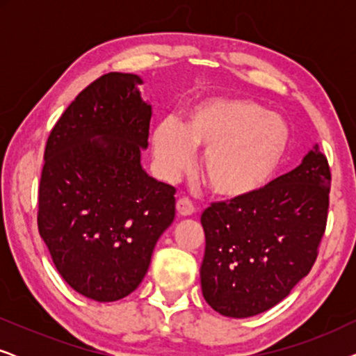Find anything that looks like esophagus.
Wrapping results in <instances>:
<instances>
[{"mask_svg": "<svg viewBox=\"0 0 356 356\" xmlns=\"http://www.w3.org/2000/svg\"><path fill=\"white\" fill-rule=\"evenodd\" d=\"M177 211H178V216L189 217V216H193L194 211H196V207H194L191 199L181 197V199H178V201H177Z\"/></svg>", "mask_w": 356, "mask_h": 356, "instance_id": "34e87169", "label": "esophagus"}]
</instances>
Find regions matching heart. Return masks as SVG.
I'll use <instances>...</instances> for the list:
<instances>
[{
    "label": "heart",
    "mask_w": 356,
    "mask_h": 356,
    "mask_svg": "<svg viewBox=\"0 0 356 356\" xmlns=\"http://www.w3.org/2000/svg\"><path fill=\"white\" fill-rule=\"evenodd\" d=\"M290 129L284 118L245 97H216L194 104L177 126L162 121L152 131V150L167 179L204 150L201 175L216 196L245 199L261 191L284 160Z\"/></svg>",
    "instance_id": "1"
}]
</instances>
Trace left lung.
<instances>
[{
	"label": "left lung",
	"instance_id": "8db88e82",
	"mask_svg": "<svg viewBox=\"0 0 356 356\" xmlns=\"http://www.w3.org/2000/svg\"><path fill=\"white\" fill-rule=\"evenodd\" d=\"M330 168L316 144L303 162L245 199L201 216L202 295L228 318H250L289 296L309 274L327 223Z\"/></svg>",
	"mask_w": 356,
	"mask_h": 356
}]
</instances>
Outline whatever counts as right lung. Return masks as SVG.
Listing matches in <instances>:
<instances>
[{
    "mask_svg": "<svg viewBox=\"0 0 356 356\" xmlns=\"http://www.w3.org/2000/svg\"><path fill=\"white\" fill-rule=\"evenodd\" d=\"M136 74L108 72L87 86L48 136L38 189V233L66 284L106 303L147 274L175 218L170 184L140 165L152 106Z\"/></svg>",
    "mask_w": 356,
    "mask_h": 356,
    "instance_id": "add662e5",
    "label": "right lung"
}]
</instances>
